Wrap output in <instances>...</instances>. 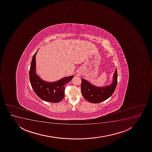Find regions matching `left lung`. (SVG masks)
<instances>
[{
    "mask_svg": "<svg viewBox=\"0 0 152 152\" xmlns=\"http://www.w3.org/2000/svg\"><path fill=\"white\" fill-rule=\"evenodd\" d=\"M81 79V91L83 98L91 103H99L107 100L114 93L118 82L117 70L115 69L111 84L105 87H97L84 79Z\"/></svg>",
    "mask_w": 152,
    "mask_h": 152,
    "instance_id": "1",
    "label": "left lung"
}]
</instances>
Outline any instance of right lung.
Masks as SVG:
<instances>
[{
  "instance_id": "right-lung-1",
  "label": "right lung",
  "mask_w": 152,
  "mask_h": 152,
  "mask_svg": "<svg viewBox=\"0 0 152 152\" xmlns=\"http://www.w3.org/2000/svg\"><path fill=\"white\" fill-rule=\"evenodd\" d=\"M32 57L29 70V79L34 93L39 98L46 102L58 103L64 97V89L74 76L64 77L56 82H48L40 78L36 73V56Z\"/></svg>"
}]
</instances>
